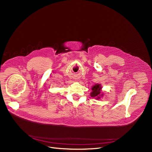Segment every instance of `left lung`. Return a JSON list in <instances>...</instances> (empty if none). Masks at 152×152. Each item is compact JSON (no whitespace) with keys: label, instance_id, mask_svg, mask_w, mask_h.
Instances as JSON below:
<instances>
[{"label":"left lung","instance_id":"left-lung-1","mask_svg":"<svg viewBox=\"0 0 152 152\" xmlns=\"http://www.w3.org/2000/svg\"><path fill=\"white\" fill-rule=\"evenodd\" d=\"M102 87L99 84H95L92 87V92L91 93V96L93 98H95L96 99H100L101 96H102L103 94L101 95V92H102Z\"/></svg>","mask_w":152,"mask_h":152}]
</instances>
